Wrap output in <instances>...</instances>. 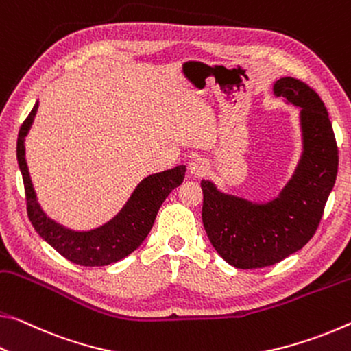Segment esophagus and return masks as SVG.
<instances>
[{
	"label": "esophagus",
	"instance_id": "1",
	"mask_svg": "<svg viewBox=\"0 0 351 351\" xmlns=\"http://www.w3.org/2000/svg\"><path fill=\"white\" fill-rule=\"evenodd\" d=\"M210 166H208V162L204 157H196L191 160V163H189V172H191L193 176L196 177H202L205 176L206 172H208Z\"/></svg>",
	"mask_w": 351,
	"mask_h": 351
}]
</instances>
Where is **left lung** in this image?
I'll list each match as a JSON object with an SVG mask.
<instances>
[{"instance_id":"1","label":"left lung","mask_w":351,"mask_h":351,"mask_svg":"<svg viewBox=\"0 0 351 351\" xmlns=\"http://www.w3.org/2000/svg\"><path fill=\"white\" fill-rule=\"evenodd\" d=\"M274 93L302 108L303 154L280 196L254 204L200 182L205 232L217 254L238 269L272 266L300 250L319 227L337 176L335 132L319 95L294 77L278 79Z\"/></svg>"}]
</instances>
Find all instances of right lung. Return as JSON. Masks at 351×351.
I'll return each mask as SVG.
<instances>
[{"instance_id": "right-lung-1", "label": "right lung", "mask_w": 351, "mask_h": 351, "mask_svg": "<svg viewBox=\"0 0 351 351\" xmlns=\"http://www.w3.org/2000/svg\"><path fill=\"white\" fill-rule=\"evenodd\" d=\"M38 102L23 121L16 140V160L25 183L26 208L34 228L62 256L79 266H107L136 250L154 226L160 206L172 189L183 182L186 166L146 177L132 194L124 208L110 222L90 232H73L49 219L37 202L25 158V136L36 117Z\"/></svg>"}]
</instances>
